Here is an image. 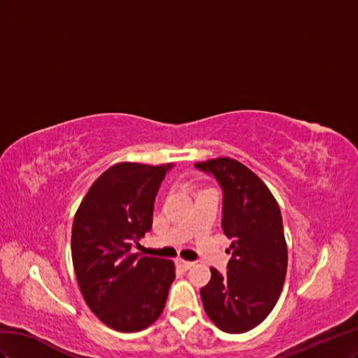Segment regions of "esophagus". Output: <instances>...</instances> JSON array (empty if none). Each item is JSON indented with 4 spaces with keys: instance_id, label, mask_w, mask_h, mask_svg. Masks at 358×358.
Listing matches in <instances>:
<instances>
[{
    "instance_id": "esophagus-1",
    "label": "esophagus",
    "mask_w": 358,
    "mask_h": 358,
    "mask_svg": "<svg viewBox=\"0 0 358 358\" xmlns=\"http://www.w3.org/2000/svg\"><path fill=\"white\" fill-rule=\"evenodd\" d=\"M193 265H195V262H190V261H186V259H177V267L181 268V270H189L192 268Z\"/></svg>"
}]
</instances>
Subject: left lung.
Returning <instances> with one entry per match:
<instances>
[{"label":"left lung","instance_id":"left-lung-1","mask_svg":"<svg viewBox=\"0 0 358 358\" xmlns=\"http://www.w3.org/2000/svg\"><path fill=\"white\" fill-rule=\"evenodd\" d=\"M195 166L213 173L222 186V228L232 253L227 273L210 268L211 279L201 289L203 309L222 331L246 333L273 310L287 275L279 203L257 173L236 159H211Z\"/></svg>","mask_w":358,"mask_h":358}]
</instances>
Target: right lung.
I'll list each match as a JSON object with an SVG mask.
<instances>
[{"label": "right lung", "instance_id": "1", "mask_svg": "<svg viewBox=\"0 0 358 358\" xmlns=\"http://www.w3.org/2000/svg\"><path fill=\"white\" fill-rule=\"evenodd\" d=\"M172 166L117 163L93 182L75 214L71 259L79 289L97 318L117 331L155 322L176 279L173 261L131 253L152 227L157 190Z\"/></svg>", "mask_w": 358, "mask_h": 358}]
</instances>
